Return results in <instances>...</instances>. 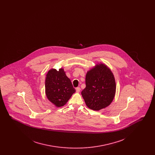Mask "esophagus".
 Masks as SVG:
<instances>
[{
  "instance_id": "obj_1",
  "label": "esophagus",
  "mask_w": 155,
  "mask_h": 155,
  "mask_svg": "<svg viewBox=\"0 0 155 155\" xmlns=\"http://www.w3.org/2000/svg\"><path fill=\"white\" fill-rule=\"evenodd\" d=\"M75 89H76V92H80V90H81V88H80V87H77V88H75Z\"/></svg>"
}]
</instances>
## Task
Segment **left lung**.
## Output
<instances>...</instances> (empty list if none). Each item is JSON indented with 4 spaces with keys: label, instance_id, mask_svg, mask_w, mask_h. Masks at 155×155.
<instances>
[{
    "label": "left lung",
    "instance_id": "obj_1",
    "mask_svg": "<svg viewBox=\"0 0 155 155\" xmlns=\"http://www.w3.org/2000/svg\"><path fill=\"white\" fill-rule=\"evenodd\" d=\"M85 84L81 95L89 109L99 110L111 103L116 93V82L111 71L105 64H96L88 71Z\"/></svg>",
    "mask_w": 155,
    "mask_h": 155
}]
</instances>
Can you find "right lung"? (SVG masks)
I'll return each mask as SVG.
<instances>
[{
    "label": "right lung",
    "instance_id": "1",
    "mask_svg": "<svg viewBox=\"0 0 155 155\" xmlns=\"http://www.w3.org/2000/svg\"><path fill=\"white\" fill-rule=\"evenodd\" d=\"M75 92L64 69H51L48 71L45 79V93L48 100L56 107L66 104Z\"/></svg>",
    "mask_w": 155,
    "mask_h": 155
}]
</instances>
